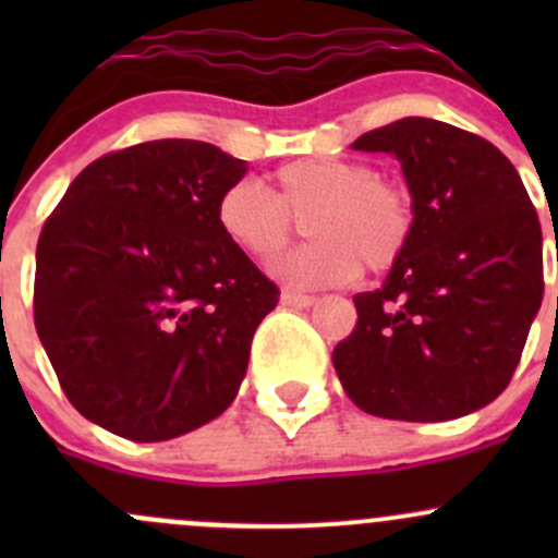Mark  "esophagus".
<instances>
[{"instance_id": "34e87169", "label": "esophagus", "mask_w": 558, "mask_h": 558, "mask_svg": "<svg viewBox=\"0 0 558 558\" xmlns=\"http://www.w3.org/2000/svg\"><path fill=\"white\" fill-rule=\"evenodd\" d=\"M280 302H283V307H311L315 302V296H307V294H294V291H283L280 294Z\"/></svg>"}]
</instances>
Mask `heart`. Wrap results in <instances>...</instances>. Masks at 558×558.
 <instances>
[{
    "mask_svg": "<svg viewBox=\"0 0 558 558\" xmlns=\"http://www.w3.org/2000/svg\"><path fill=\"white\" fill-rule=\"evenodd\" d=\"M296 221L315 240L272 264L289 289H335L362 272L391 269L415 232V202L378 167L342 156H305L275 172V194L256 180L229 183L216 202L223 238L245 256L269 262L291 243Z\"/></svg>",
    "mask_w": 558,
    "mask_h": 558,
    "instance_id": "1",
    "label": "heart"
}]
</instances>
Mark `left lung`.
I'll use <instances>...</instances> for the list:
<instances>
[{
  "instance_id": "1",
  "label": "left lung",
  "mask_w": 558,
  "mask_h": 558,
  "mask_svg": "<svg viewBox=\"0 0 558 558\" xmlns=\"http://www.w3.org/2000/svg\"><path fill=\"white\" fill-rule=\"evenodd\" d=\"M353 148L397 156L415 232L384 286L353 296L337 378L380 418L475 413L508 388L543 302L537 210L508 156L451 123L402 118Z\"/></svg>"
}]
</instances>
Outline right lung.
I'll list each match as a JSON object with an SVG mask.
<instances>
[{"mask_svg":"<svg viewBox=\"0 0 558 558\" xmlns=\"http://www.w3.org/2000/svg\"><path fill=\"white\" fill-rule=\"evenodd\" d=\"M245 161L154 140L92 161L39 232L35 326L72 408L134 442L218 418L278 286L221 234Z\"/></svg>","mask_w":558,"mask_h":558,"instance_id":"add662e5","label":"right lung"}]
</instances>
